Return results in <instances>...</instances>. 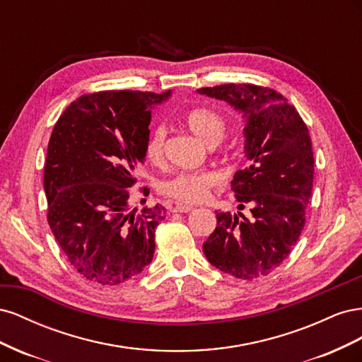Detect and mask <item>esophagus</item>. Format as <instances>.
<instances>
[{
	"mask_svg": "<svg viewBox=\"0 0 362 362\" xmlns=\"http://www.w3.org/2000/svg\"><path fill=\"white\" fill-rule=\"evenodd\" d=\"M193 210L192 205H184V204H177L172 208V213H189Z\"/></svg>",
	"mask_w": 362,
	"mask_h": 362,
	"instance_id": "obj_1",
	"label": "esophagus"
}]
</instances>
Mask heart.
<instances>
[{"mask_svg": "<svg viewBox=\"0 0 362 362\" xmlns=\"http://www.w3.org/2000/svg\"><path fill=\"white\" fill-rule=\"evenodd\" d=\"M184 122L190 128L192 133L198 136L208 146H216L223 139L226 131L223 117L206 107L192 108L190 112L185 113ZM164 145H166V128L157 125L152 128L146 139V158L154 164L161 163L164 157ZM218 184H221V175L216 172L184 170L161 180L158 182V192L180 204H198L208 198V194Z\"/></svg>", "mask_w": 362, "mask_h": 362, "instance_id": "b5f03b06", "label": "heart"}]
</instances>
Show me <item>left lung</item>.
<instances>
[{
  "mask_svg": "<svg viewBox=\"0 0 362 362\" xmlns=\"http://www.w3.org/2000/svg\"><path fill=\"white\" fill-rule=\"evenodd\" d=\"M199 93L234 105L245 116L249 166L238 170L231 190L250 217L216 211L217 226L202 249L214 267L240 279H255L279 267L298 243L314 181L308 127L270 87L228 83Z\"/></svg>",
  "mask_w": 362,
  "mask_h": 362,
  "instance_id": "left-lung-1",
  "label": "left lung"
}]
</instances>
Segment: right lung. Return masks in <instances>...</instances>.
I'll return each mask as SVG.
<instances>
[{"mask_svg":"<svg viewBox=\"0 0 362 362\" xmlns=\"http://www.w3.org/2000/svg\"><path fill=\"white\" fill-rule=\"evenodd\" d=\"M169 95L87 93L54 125L43 170L47 218L69 264L92 284H124L154 257L166 208L129 211V199L146 157L151 110ZM139 192L149 194L146 185Z\"/></svg>","mask_w":362,"mask_h":362,"instance_id":"right-lung-1","label":"right lung"}]
</instances>
